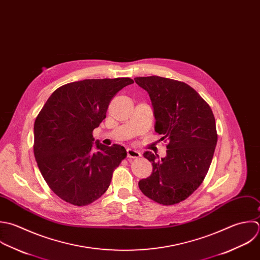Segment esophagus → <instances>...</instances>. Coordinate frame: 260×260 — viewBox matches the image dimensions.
I'll use <instances>...</instances> for the list:
<instances>
[{
  "instance_id": "obj_1",
  "label": "esophagus",
  "mask_w": 260,
  "mask_h": 260,
  "mask_svg": "<svg viewBox=\"0 0 260 260\" xmlns=\"http://www.w3.org/2000/svg\"><path fill=\"white\" fill-rule=\"evenodd\" d=\"M127 153V157L132 158V159H138L141 157V153L137 150H133V149H127L126 150Z\"/></svg>"
}]
</instances>
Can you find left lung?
I'll return each instance as SVG.
<instances>
[{
  "instance_id": "left-lung-1",
  "label": "left lung",
  "mask_w": 260,
  "mask_h": 260,
  "mask_svg": "<svg viewBox=\"0 0 260 260\" xmlns=\"http://www.w3.org/2000/svg\"><path fill=\"white\" fill-rule=\"evenodd\" d=\"M151 98L155 132L167 143L161 160L151 153V176L139 182L150 200L172 206L186 200L203 183L218 142L216 120L210 105L189 85L173 79L150 76L135 78Z\"/></svg>"
}]
</instances>
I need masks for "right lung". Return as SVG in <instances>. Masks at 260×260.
I'll return each mask as SVG.
<instances>
[{"instance_id": "add662e5", "label": "right lung", "mask_w": 260, "mask_h": 260, "mask_svg": "<svg viewBox=\"0 0 260 260\" xmlns=\"http://www.w3.org/2000/svg\"><path fill=\"white\" fill-rule=\"evenodd\" d=\"M131 78L88 79L57 88L34 122L33 151L49 188L74 206L92 204L108 189L114 169L126 157L120 145L96 143L93 131L106 117L111 99Z\"/></svg>"}]
</instances>
